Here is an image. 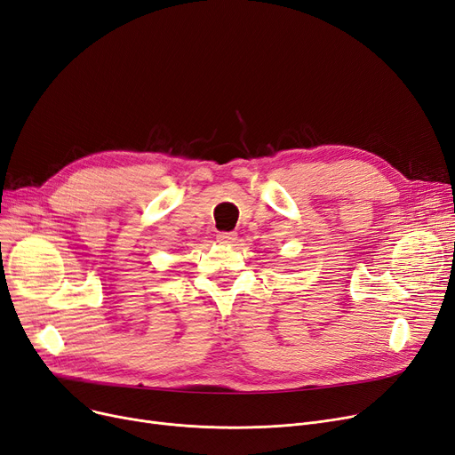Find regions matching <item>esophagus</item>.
Segmentation results:
<instances>
[{"mask_svg":"<svg viewBox=\"0 0 455 455\" xmlns=\"http://www.w3.org/2000/svg\"><path fill=\"white\" fill-rule=\"evenodd\" d=\"M217 242L223 245H232L235 242V234L234 232H220L217 234Z\"/></svg>","mask_w":455,"mask_h":455,"instance_id":"1","label":"esophagus"}]
</instances>
